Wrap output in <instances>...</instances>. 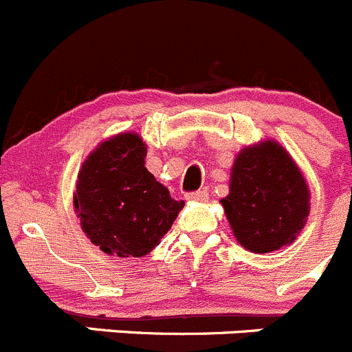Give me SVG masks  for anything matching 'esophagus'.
I'll return each mask as SVG.
<instances>
[{"mask_svg": "<svg viewBox=\"0 0 352 352\" xmlns=\"http://www.w3.org/2000/svg\"><path fill=\"white\" fill-rule=\"evenodd\" d=\"M185 197L188 199V201H193V202H204V201H208L209 193L206 192V190H197V192H188Z\"/></svg>", "mask_w": 352, "mask_h": 352, "instance_id": "obj_1", "label": "esophagus"}]
</instances>
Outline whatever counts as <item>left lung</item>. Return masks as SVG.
Returning a JSON list of instances; mask_svg holds the SVG:
<instances>
[{
    "label": "left lung",
    "mask_w": 352,
    "mask_h": 352,
    "mask_svg": "<svg viewBox=\"0 0 352 352\" xmlns=\"http://www.w3.org/2000/svg\"><path fill=\"white\" fill-rule=\"evenodd\" d=\"M221 204L237 241L254 253H270L302 230L309 190L285 148L267 141L237 155L230 193Z\"/></svg>",
    "instance_id": "left-lung-1"
}]
</instances>
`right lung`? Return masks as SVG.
I'll return each instance as SVG.
<instances>
[{"label":"right lung","mask_w":352,"mask_h":352,"mask_svg":"<svg viewBox=\"0 0 352 352\" xmlns=\"http://www.w3.org/2000/svg\"><path fill=\"white\" fill-rule=\"evenodd\" d=\"M138 134H118L87 157L78 173L75 209L82 228L108 254L143 256L159 246L185 206L144 167Z\"/></svg>","instance_id":"add662e5"}]
</instances>
